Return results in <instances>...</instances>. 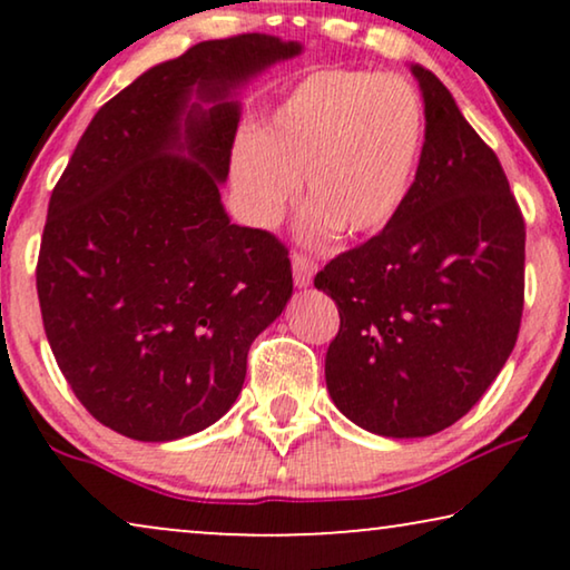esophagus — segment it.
Returning a JSON list of instances; mask_svg holds the SVG:
<instances>
[{"instance_id":"1","label":"esophagus","mask_w":570,"mask_h":570,"mask_svg":"<svg viewBox=\"0 0 570 570\" xmlns=\"http://www.w3.org/2000/svg\"><path fill=\"white\" fill-rule=\"evenodd\" d=\"M314 272H316V262L311 259L306 254H293V279L298 287H308L311 279H314Z\"/></svg>"}]
</instances>
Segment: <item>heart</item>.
I'll use <instances>...</instances> for the list:
<instances>
[{
	"label": "heart",
	"mask_w": 570,
	"mask_h": 570,
	"mask_svg": "<svg viewBox=\"0 0 570 570\" xmlns=\"http://www.w3.org/2000/svg\"><path fill=\"white\" fill-rule=\"evenodd\" d=\"M420 147L423 108L402 77L318 69L267 116L254 142L236 147L233 178L248 215L269 225L303 174L308 244H326L337 228L368 238L400 215Z\"/></svg>",
	"instance_id": "obj_1"
}]
</instances>
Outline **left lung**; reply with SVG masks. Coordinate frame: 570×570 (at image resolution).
Masks as SVG:
<instances>
[{
	"label": "left lung",
	"mask_w": 570,
	"mask_h": 570,
	"mask_svg": "<svg viewBox=\"0 0 570 570\" xmlns=\"http://www.w3.org/2000/svg\"><path fill=\"white\" fill-rule=\"evenodd\" d=\"M412 75L425 142L407 199L314 279L340 311L324 365L332 402L389 439L464 417L509 361L524 311L527 228L501 160L439 77Z\"/></svg>",
	"instance_id": "obj_1"
}]
</instances>
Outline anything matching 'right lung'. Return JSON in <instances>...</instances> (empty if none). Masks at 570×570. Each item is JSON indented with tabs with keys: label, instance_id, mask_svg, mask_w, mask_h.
<instances>
[{
	"label": "right lung",
	"instance_id": "right-lung-1",
	"mask_svg": "<svg viewBox=\"0 0 570 570\" xmlns=\"http://www.w3.org/2000/svg\"><path fill=\"white\" fill-rule=\"evenodd\" d=\"M295 53L244 33L147 69L92 116L53 186L36 267L46 337L82 407L127 439L220 420L293 295L285 244L230 223L220 184L233 88Z\"/></svg>",
	"mask_w": 570,
	"mask_h": 570
}]
</instances>
